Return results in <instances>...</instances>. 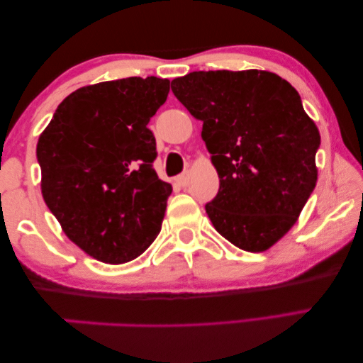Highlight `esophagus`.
<instances>
[{
	"label": "esophagus",
	"mask_w": 363,
	"mask_h": 363,
	"mask_svg": "<svg viewBox=\"0 0 363 363\" xmlns=\"http://www.w3.org/2000/svg\"><path fill=\"white\" fill-rule=\"evenodd\" d=\"M177 183L180 186H186L188 183H189V174H188V172H183L182 175H178L177 177Z\"/></svg>",
	"instance_id": "34e87169"
}]
</instances>
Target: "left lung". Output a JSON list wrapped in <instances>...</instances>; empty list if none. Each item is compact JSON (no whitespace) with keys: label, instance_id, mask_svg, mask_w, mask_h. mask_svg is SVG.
<instances>
[{"label":"left lung","instance_id":"obj_1","mask_svg":"<svg viewBox=\"0 0 363 363\" xmlns=\"http://www.w3.org/2000/svg\"><path fill=\"white\" fill-rule=\"evenodd\" d=\"M220 178L206 212L218 233L262 252L288 233L315 188L318 128L299 93L267 70H199L172 80Z\"/></svg>","mask_w":363,"mask_h":363}]
</instances>
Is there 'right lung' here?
I'll return each mask as SVG.
<instances>
[{"label": "right lung", "mask_w": 363, "mask_h": 363, "mask_svg": "<svg viewBox=\"0 0 363 363\" xmlns=\"http://www.w3.org/2000/svg\"><path fill=\"white\" fill-rule=\"evenodd\" d=\"M170 82L128 77L70 93L40 135L41 194L70 241L106 264L133 260L160 231L172 185L152 169L147 123Z\"/></svg>", "instance_id": "obj_1"}]
</instances>
